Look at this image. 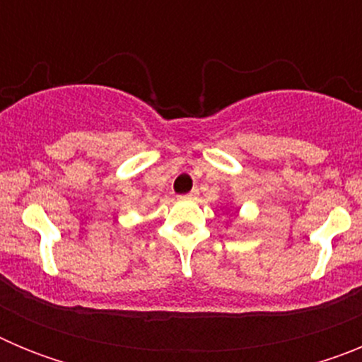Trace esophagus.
<instances>
[{"label":"esophagus","instance_id":"1","mask_svg":"<svg viewBox=\"0 0 362 362\" xmlns=\"http://www.w3.org/2000/svg\"><path fill=\"white\" fill-rule=\"evenodd\" d=\"M197 194H199V190H197V188H194V190H192L190 194H187V196H183V197H185V199H196Z\"/></svg>","mask_w":362,"mask_h":362}]
</instances>
